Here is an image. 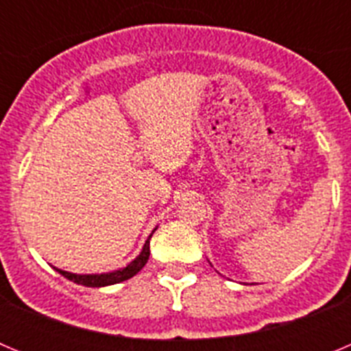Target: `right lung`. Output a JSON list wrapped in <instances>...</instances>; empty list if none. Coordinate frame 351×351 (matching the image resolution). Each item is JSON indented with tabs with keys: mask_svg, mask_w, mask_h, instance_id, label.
I'll list each match as a JSON object with an SVG mask.
<instances>
[{
	"mask_svg": "<svg viewBox=\"0 0 351 351\" xmlns=\"http://www.w3.org/2000/svg\"><path fill=\"white\" fill-rule=\"evenodd\" d=\"M154 230H156V228H154ZM154 230L151 232V235H149L147 241H145L144 247H142V251H141V255H138L135 260H132V262H130L128 265L123 269H117V271H112V272H101V274H73V272L61 271V269H58V267H54V269L60 272L61 276H64L66 280L73 281V283H77V285H82V287L100 288V287H108V285L121 283V281H126L137 274V272L144 267L145 263H147L149 239L153 237Z\"/></svg>",
	"mask_w": 351,
	"mask_h": 351,
	"instance_id": "obj_1",
	"label": "right lung"
}]
</instances>
